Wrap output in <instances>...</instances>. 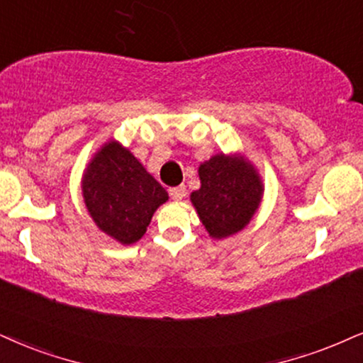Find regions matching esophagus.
Instances as JSON below:
<instances>
[{
    "mask_svg": "<svg viewBox=\"0 0 363 363\" xmlns=\"http://www.w3.org/2000/svg\"><path fill=\"white\" fill-rule=\"evenodd\" d=\"M169 196H171L174 201L184 199V197H186V187L184 186L171 187V189H169Z\"/></svg>",
    "mask_w": 363,
    "mask_h": 363,
    "instance_id": "34e87169",
    "label": "esophagus"
}]
</instances>
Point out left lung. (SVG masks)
<instances>
[{
  "label": "left lung",
  "instance_id": "left-lung-1",
  "mask_svg": "<svg viewBox=\"0 0 363 363\" xmlns=\"http://www.w3.org/2000/svg\"><path fill=\"white\" fill-rule=\"evenodd\" d=\"M201 187L191 194L206 231L223 240L251 221L263 197V182L253 164L240 155H213L199 166Z\"/></svg>",
  "mask_w": 363,
  "mask_h": 363
}]
</instances>
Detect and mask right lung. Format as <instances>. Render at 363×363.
Here are the masks:
<instances>
[{
  "label": "right lung",
  "mask_w": 363,
  "mask_h": 363,
  "mask_svg": "<svg viewBox=\"0 0 363 363\" xmlns=\"http://www.w3.org/2000/svg\"><path fill=\"white\" fill-rule=\"evenodd\" d=\"M82 191L95 224L122 245L139 241L155 209L169 199L167 191L116 140L107 142L90 160Z\"/></svg>",
  "instance_id": "add662e5"
}]
</instances>
